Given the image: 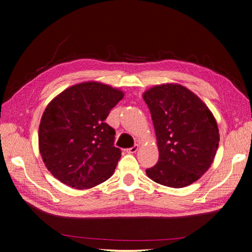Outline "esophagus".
<instances>
[{
  "mask_svg": "<svg viewBox=\"0 0 252 252\" xmlns=\"http://www.w3.org/2000/svg\"><path fill=\"white\" fill-rule=\"evenodd\" d=\"M138 149H139V146H138V144H134L133 147H131V148H129V149H126V152H127V153H135L136 151H138Z\"/></svg>",
  "mask_w": 252,
  "mask_h": 252,
  "instance_id": "obj_1",
  "label": "esophagus"
}]
</instances>
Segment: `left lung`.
<instances>
[{
	"mask_svg": "<svg viewBox=\"0 0 252 252\" xmlns=\"http://www.w3.org/2000/svg\"><path fill=\"white\" fill-rule=\"evenodd\" d=\"M155 126L159 160L146 170L160 185L183 188L210 168L219 146V130L210 110L179 84H162L144 92Z\"/></svg>",
	"mask_w": 252,
	"mask_h": 252,
	"instance_id": "left-lung-1",
	"label": "left lung"
}]
</instances>
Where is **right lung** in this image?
I'll use <instances>...</instances> for the list:
<instances>
[{"mask_svg": "<svg viewBox=\"0 0 252 252\" xmlns=\"http://www.w3.org/2000/svg\"><path fill=\"white\" fill-rule=\"evenodd\" d=\"M123 93L97 82L73 85L50 102L39 127L40 153L49 171L75 189L112 176L121 158L116 131L105 123Z\"/></svg>", "mask_w": 252, "mask_h": 252, "instance_id": "add662e5", "label": "right lung"}]
</instances>
